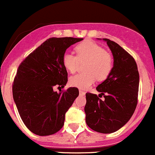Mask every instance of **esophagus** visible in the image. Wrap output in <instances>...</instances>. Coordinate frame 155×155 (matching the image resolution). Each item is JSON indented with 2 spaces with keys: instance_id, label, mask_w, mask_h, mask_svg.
Wrapping results in <instances>:
<instances>
[{
  "instance_id": "1",
  "label": "esophagus",
  "mask_w": 155,
  "mask_h": 155,
  "mask_svg": "<svg viewBox=\"0 0 155 155\" xmlns=\"http://www.w3.org/2000/svg\"><path fill=\"white\" fill-rule=\"evenodd\" d=\"M79 94H80L81 95H82V96H83V95H84V94H85V92H84V91H81V90H80V91H79Z\"/></svg>"
}]
</instances>
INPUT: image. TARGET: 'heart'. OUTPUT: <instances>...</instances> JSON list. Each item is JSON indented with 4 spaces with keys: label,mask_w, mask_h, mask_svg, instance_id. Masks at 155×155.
Segmentation results:
<instances>
[{
    "label": "heart",
    "mask_w": 155,
    "mask_h": 155,
    "mask_svg": "<svg viewBox=\"0 0 155 155\" xmlns=\"http://www.w3.org/2000/svg\"><path fill=\"white\" fill-rule=\"evenodd\" d=\"M77 57L71 52H66L63 64L71 73H74L79 63L87 62L84 74L74 75L70 78V84L79 89H87L95 81H103L110 74L113 68V58L104 48L92 41H85L75 47Z\"/></svg>",
    "instance_id": "1"
}]
</instances>
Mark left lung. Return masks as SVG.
<instances>
[{"label":"left lung","mask_w":155,"mask_h":155,"mask_svg":"<svg viewBox=\"0 0 155 155\" xmlns=\"http://www.w3.org/2000/svg\"><path fill=\"white\" fill-rule=\"evenodd\" d=\"M106 42L113 53L110 74L98 84L97 94L86 93V124L102 134L114 133L124 127L134 114L137 104L139 72L134 59L116 42ZM102 95L105 100H101Z\"/></svg>","instance_id":"8db88e82"}]
</instances>
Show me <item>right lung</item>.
<instances>
[{
    "mask_svg": "<svg viewBox=\"0 0 155 155\" xmlns=\"http://www.w3.org/2000/svg\"><path fill=\"white\" fill-rule=\"evenodd\" d=\"M80 38H50L31 53L20 64L14 80L13 98L27 128L39 136L56 134L63 127L65 113L78 96L77 87L64 92L53 91L64 87L68 72L63 57Z\"/></svg>",
    "mask_w": 155,
    "mask_h": 155,
    "instance_id": "add662e5",
    "label": "right lung"
}]
</instances>
